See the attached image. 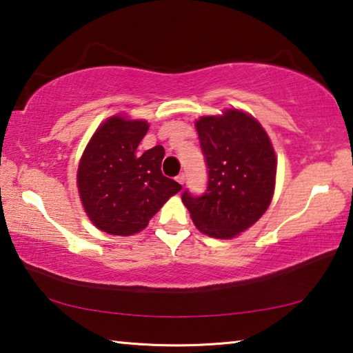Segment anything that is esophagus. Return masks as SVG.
I'll return each mask as SVG.
<instances>
[{"label": "esophagus", "instance_id": "obj_1", "mask_svg": "<svg viewBox=\"0 0 353 353\" xmlns=\"http://www.w3.org/2000/svg\"><path fill=\"white\" fill-rule=\"evenodd\" d=\"M176 181H177L179 183H181V185L185 183V174H183V172H181V174H179V176L176 177Z\"/></svg>", "mask_w": 353, "mask_h": 353}]
</instances>
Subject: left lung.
Returning <instances> with one entry per match:
<instances>
[{"mask_svg": "<svg viewBox=\"0 0 353 353\" xmlns=\"http://www.w3.org/2000/svg\"><path fill=\"white\" fill-rule=\"evenodd\" d=\"M208 168L202 196L183 191L194 225L208 236L229 240L261 218L276 187L277 159L270 137L249 113L236 109L196 121Z\"/></svg>", "mask_w": 353, "mask_h": 353, "instance_id": "1", "label": "left lung"}]
</instances>
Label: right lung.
<instances>
[{
	"instance_id": "right-lung-1",
	"label": "right lung",
	"mask_w": 353,
	"mask_h": 353,
	"mask_svg": "<svg viewBox=\"0 0 353 353\" xmlns=\"http://www.w3.org/2000/svg\"><path fill=\"white\" fill-rule=\"evenodd\" d=\"M148 121L112 117L88 141L77 168V188L92 223L110 235H134L182 185L162 174L165 149L139 145Z\"/></svg>"
}]
</instances>
